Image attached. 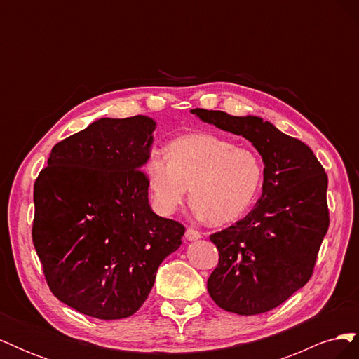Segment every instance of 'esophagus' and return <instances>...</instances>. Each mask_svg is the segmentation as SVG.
Returning a JSON list of instances; mask_svg holds the SVG:
<instances>
[{"mask_svg":"<svg viewBox=\"0 0 359 359\" xmlns=\"http://www.w3.org/2000/svg\"><path fill=\"white\" fill-rule=\"evenodd\" d=\"M199 238H202V233L196 229H193V227H189V229L186 231V240L194 241V240H199Z\"/></svg>","mask_w":359,"mask_h":359,"instance_id":"esophagus-1","label":"esophagus"}]
</instances>
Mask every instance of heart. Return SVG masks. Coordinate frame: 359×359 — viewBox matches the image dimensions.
Instances as JSON below:
<instances>
[{"label": "heart", "instance_id": "obj_1", "mask_svg": "<svg viewBox=\"0 0 359 359\" xmlns=\"http://www.w3.org/2000/svg\"><path fill=\"white\" fill-rule=\"evenodd\" d=\"M148 196L160 215H170L187 196L193 211L212 224L241 217L256 199L264 163L248 147L215 133H187L166 145V158L151 156L144 166Z\"/></svg>", "mask_w": 359, "mask_h": 359}]
</instances>
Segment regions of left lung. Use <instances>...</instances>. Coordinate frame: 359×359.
Wrapping results in <instances>:
<instances>
[{"label":"left lung","instance_id":"1","mask_svg":"<svg viewBox=\"0 0 359 359\" xmlns=\"http://www.w3.org/2000/svg\"><path fill=\"white\" fill-rule=\"evenodd\" d=\"M202 121L240 135L265 163L262 196L244 219L215 232L219 250L210 297L220 309L252 316L276 309L313 276L328 232V177L313 151L259 116L193 109Z\"/></svg>","mask_w":359,"mask_h":359}]
</instances>
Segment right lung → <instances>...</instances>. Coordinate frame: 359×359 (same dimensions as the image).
Returning <instances> with one entry per match:
<instances>
[{"instance_id": "obj_1", "label": "right lung", "mask_w": 359, "mask_h": 359, "mask_svg": "<svg viewBox=\"0 0 359 359\" xmlns=\"http://www.w3.org/2000/svg\"><path fill=\"white\" fill-rule=\"evenodd\" d=\"M156 123L102 118L52 148L34 182L32 244L50 292L86 316L135 314L158 265L181 245L180 222L148 203L145 172Z\"/></svg>"}]
</instances>
